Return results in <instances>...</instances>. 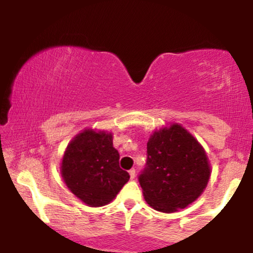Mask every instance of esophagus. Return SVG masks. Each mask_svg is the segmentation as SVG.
Returning a JSON list of instances; mask_svg holds the SVG:
<instances>
[{
	"instance_id": "1",
	"label": "esophagus",
	"mask_w": 253,
	"mask_h": 253,
	"mask_svg": "<svg viewBox=\"0 0 253 253\" xmlns=\"http://www.w3.org/2000/svg\"><path fill=\"white\" fill-rule=\"evenodd\" d=\"M129 176H130V179H133V178H135V169H130L129 171Z\"/></svg>"
}]
</instances>
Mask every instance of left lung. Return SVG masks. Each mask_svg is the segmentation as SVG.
<instances>
[{
  "label": "left lung",
  "mask_w": 253,
  "mask_h": 253,
  "mask_svg": "<svg viewBox=\"0 0 253 253\" xmlns=\"http://www.w3.org/2000/svg\"><path fill=\"white\" fill-rule=\"evenodd\" d=\"M210 176L203 147L181 125L173 124L151 135L146 167L138 179L153 210L172 213L195 201Z\"/></svg>",
  "instance_id": "8db88e82"
}]
</instances>
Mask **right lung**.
<instances>
[{
	"label": "right lung",
	"mask_w": 253,
	"mask_h": 253,
	"mask_svg": "<svg viewBox=\"0 0 253 253\" xmlns=\"http://www.w3.org/2000/svg\"><path fill=\"white\" fill-rule=\"evenodd\" d=\"M112 133L84 129L66 147L62 177L74 195L90 207H101L115 199L129 175L119 165Z\"/></svg>",
	"instance_id": "1"
}]
</instances>
